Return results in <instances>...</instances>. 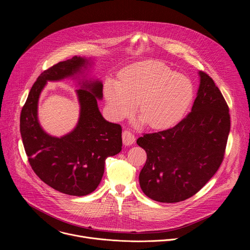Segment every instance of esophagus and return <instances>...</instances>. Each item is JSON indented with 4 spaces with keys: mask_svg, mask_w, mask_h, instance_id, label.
<instances>
[{
    "mask_svg": "<svg viewBox=\"0 0 250 250\" xmlns=\"http://www.w3.org/2000/svg\"><path fill=\"white\" fill-rule=\"evenodd\" d=\"M135 140L134 134L129 129H125L123 131V142L125 146H130L132 145Z\"/></svg>",
    "mask_w": 250,
    "mask_h": 250,
    "instance_id": "34e87169",
    "label": "esophagus"
}]
</instances>
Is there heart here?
I'll use <instances>...</instances> for the list:
<instances>
[{"instance_id":"heart-1","label":"heart","mask_w":250,"mask_h":250,"mask_svg":"<svg viewBox=\"0 0 250 250\" xmlns=\"http://www.w3.org/2000/svg\"><path fill=\"white\" fill-rule=\"evenodd\" d=\"M193 85L166 64L147 60L123 70L119 80L104 82V96L111 115L130 116L138 102V114L152 128H164L180 121L193 99Z\"/></svg>"}]
</instances>
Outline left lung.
<instances>
[{
    "instance_id": "obj_1",
    "label": "left lung",
    "mask_w": 250,
    "mask_h": 250,
    "mask_svg": "<svg viewBox=\"0 0 250 250\" xmlns=\"http://www.w3.org/2000/svg\"><path fill=\"white\" fill-rule=\"evenodd\" d=\"M192 111L173 127L142 133L136 144L147 154L139 173L148 198L178 203L198 193L220 168L230 129L229 105L213 80L200 71Z\"/></svg>"
}]
</instances>
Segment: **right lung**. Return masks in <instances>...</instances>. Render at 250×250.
<instances>
[{
  "label": "right lung",
  "mask_w": 250,
  "mask_h": 250,
  "mask_svg": "<svg viewBox=\"0 0 250 250\" xmlns=\"http://www.w3.org/2000/svg\"><path fill=\"white\" fill-rule=\"evenodd\" d=\"M87 63L74 56L44 70L31 87L20 120L23 147L34 173L54 190L78 197L96 190L104 175L105 158L122 150V126L102 117L97 104L103 96V84L99 81L84 82L83 89L77 91L81 105L78 125L60 138L48 135L41 127L38 102L46 81L72 76Z\"/></svg>",
  "instance_id": "obj_1"
}]
</instances>
